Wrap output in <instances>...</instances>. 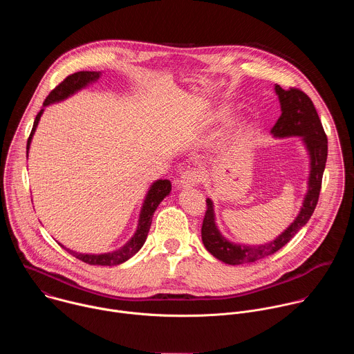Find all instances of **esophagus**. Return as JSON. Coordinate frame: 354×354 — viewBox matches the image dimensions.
Returning a JSON list of instances; mask_svg holds the SVG:
<instances>
[{
  "instance_id": "esophagus-1",
  "label": "esophagus",
  "mask_w": 354,
  "mask_h": 354,
  "mask_svg": "<svg viewBox=\"0 0 354 354\" xmlns=\"http://www.w3.org/2000/svg\"><path fill=\"white\" fill-rule=\"evenodd\" d=\"M201 179V174L198 169L196 168H189V169H185L182 174H180V179H179V186L182 187H192V186H196Z\"/></svg>"
}]
</instances>
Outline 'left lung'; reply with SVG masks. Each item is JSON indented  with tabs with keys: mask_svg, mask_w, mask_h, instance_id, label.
Listing matches in <instances>:
<instances>
[{
	"mask_svg": "<svg viewBox=\"0 0 354 354\" xmlns=\"http://www.w3.org/2000/svg\"><path fill=\"white\" fill-rule=\"evenodd\" d=\"M274 91L280 100L281 115L272 129L274 137H302L311 161V171L308 178V192L302 201V207L295 220L273 241L258 245L248 246L234 243L225 239L217 225L214 217L213 201L206 200L207 210L201 225V241L206 249L218 261L228 265H242L249 262H257L265 257L273 255L281 249L302 227L311 218L322 186V175L325 171L328 157V138L324 131L322 123L317 113V109L310 96L298 88L283 89L280 85H274Z\"/></svg>",
	"mask_w": 354,
	"mask_h": 354,
	"instance_id": "obj_1",
	"label": "left lung"
}]
</instances>
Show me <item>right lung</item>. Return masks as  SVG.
<instances>
[{"label": "right lung", "instance_id": "right-lung-1", "mask_svg": "<svg viewBox=\"0 0 354 354\" xmlns=\"http://www.w3.org/2000/svg\"><path fill=\"white\" fill-rule=\"evenodd\" d=\"M100 77V73L97 71H78L74 73L71 75H68L64 81H62L52 92L47 95V97L44 99L43 106L52 105L55 102H60L63 99H67L68 96H71L73 93H75L77 91L85 88L88 84L95 82L97 78ZM44 109H41L37 115L36 119L33 122V127L30 131V136L28 138V144H26V154L30 147V141L32 137L35 134V130L39 124L40 116L43 113ZM171 182L168 179H158L157 182H154L151 185L145 200L142 203L141 212H140V218H138V225H137V231L134 232V235L131 236V239L123 245L120 249L113 250V252H108V254H100V255H89V254H80V252L67 249L66 246H63L68 254H71L73 257H75L77 259L88 263V265H97V266H116L120 265L126 261H129L131 257H134L137 252L141 249V246L144 245L149 227H151V221H153V216L154 212L157 210L158 205L161 201L171 193Z\"/></svg>", "mask_w": 354, "mask_h": 354}]
</instances>
